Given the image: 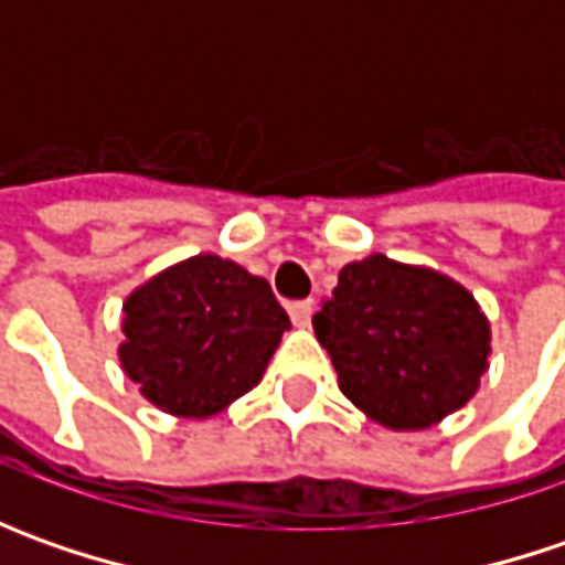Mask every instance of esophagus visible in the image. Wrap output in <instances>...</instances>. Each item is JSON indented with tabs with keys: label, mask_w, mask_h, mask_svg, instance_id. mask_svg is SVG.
<instances>
[{
	"label": "esophagus",
	"mask_w": 565,
	"mask_h": 565,
	"mask_svg": "<svg viewBox=\"0 0 565 565\" xmlns=\"http://www.w3.org/2000/svg\"><path fill=\"white\" fill-rule=\"evenodd\" d=\"M311 315H315V305L311 301H295V305H289V317H292L295 327H311Z\"/></svg>",
	"instance_id": "obj_1"
}]
</instances>
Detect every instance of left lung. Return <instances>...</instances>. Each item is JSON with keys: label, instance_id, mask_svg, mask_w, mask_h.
<instances>
[{"label": "left lung", "instance_id": "8db88e82", "mask_svg": "<svg viewBox=\"0 0 565 565\" xmlns=\"http://www.w3.org/2000/svg\"><path fill=\"white\" fill-rule=\"evenodd\" d=\"M339 390L386 430H427L488 371L490 320L452 276L386 254L345 264L315 315Z\"/></svg>", "mask_w": 565, "mask_h": 565}]
</instances>
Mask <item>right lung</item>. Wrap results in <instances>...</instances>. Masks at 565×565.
Masks as SVG:
<instances>
[{"mask_svg": "<svg viewBox=\"0 0 565 565\" xmlns=\"http://www.w3.org/2000/svg\"><path fill=\"white\" fill-rule=\"evenodd\" d=\"M289 327L264 276L194 254L128 292L121 371L160 412L201 422L260 383Z\"/></svg>", "mask_w": 565, "mask_h": 565, "instance_id": "obj_1", "label": "right lung"}]
</instances>
